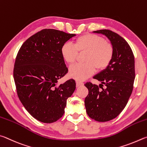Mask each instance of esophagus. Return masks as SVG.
Instances as JSON below:
<instances>
[{
	"instance_id": "obj_1",
	"label": "esophagus",
	"mask_w": 147,
	"mask_h": 147,
	"mask_svg": "<svg viewBox=\"0 0 147 147\" xmlns=\"http://www.w3.org/2000/svg\"><path fill=\"white\" fill-rule=\"evenodd\" d=\"M83 84H84V83H82V82H79V81H77L76 82V86L77 87L81 86H83Z\"/></svg>"
}]
</instances>
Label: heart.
<instances>
[{
	"label": "heart",
	"mask_w": 147,
	"mask_h": 147,
	"mask_svg": "<svg viewBox=\"0 0 147 147\" xmlns=\"http://www.w3.org/2000/svg\"><path fill=\"white\" fill-rule=\"evenodd\" d=\"M61 55L67 63L73 64L78 52H86L84 57L85 63L76 64L69 69V78L82 81L93 75L96 68L102 70L109 65L114 55L112 44L94 34H85L79 37L75 44L64 43L61 48Z\"/></svg>",
	"instance_id": "b5f03b06"
}]
</instances>
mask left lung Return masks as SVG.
Wrapping results in <instances>:
<instances>
[{
  "label": "left lung",
  "instance_id": "left-lung-1",
  "mask_svg": "<svg viewBox=\"0 0 147 147\" xmlns=\"http://www.w3.org/2000/svg\"><path fill=\"white\" fill-rule=\"evenodd\" d=\"M93 33L107 37L114 48L109 65L94 76L101 84L97 86L89 82L84 84L88 90L84 99L87 114L97 121L105 122L123 111L131 96L135 79L134 56L128 42L117 33L109 30ZM103 84L105 87L100 90Z\"/></svg>",
  "mask_w": 147,
  "mask_h": 147
}]
</instances>
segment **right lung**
I'll return each instance as SVG.
<instances>
[{
  "label": "right lung",
  "mask_w": 147,
  "mask_h": 147,
  "mask_svg": "<svg viewBox=\"0 0 147 147\" xmlns=\"http://www.w3.org/2000/svg\"><path fill=\"white\" fill-rule=\"evenodd\" d=\"M76 35L42 30L28 38L17 53L13 78L18 96L26 110L40 122L51 123L60 119L67 99L76 90L74 79L57 86L68 71L61 48Z\"/></svg>",
  "instance_id": "obj_1"
}]
</instances>
